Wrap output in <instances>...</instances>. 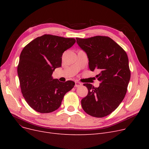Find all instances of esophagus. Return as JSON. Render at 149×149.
<instances>
[{"label":"esophagus","mask_w":149,"mask_h":149,"mask_svg":"<svg viewBox=\"0 0 149 149\" xmlns=\"http://www.w3.org/2000/svg\"><path fill=\"white\" fill-rule=\"evenodd\" d=\"M81 86H82V84L79 81H75V87L78 88V87H80Z\"/></svg>","instance_id":"obj_1"}]
</instances>
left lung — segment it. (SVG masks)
<instances>
[{
    "label": "left lung",
    "mask_w": 149,
    "mask_h": 149,
    "mask_svg": "<svg viewBox=\"0 0 149 149\" xmlns=\"http://www.w3.org/2000/svg\"><path fill=\"white\" fill-rule=\"evenodd\" d=\"M76 40L87 54L90 70H98L96 77L101 82L98 88L91 84H83L88 93L81 100L82 108L91 116L102 118L113 112L126 94L130 79L127 55L109 37L98 36Z\"/></svg>",
    "instance_id": "8db88e82"
}]
</instances>
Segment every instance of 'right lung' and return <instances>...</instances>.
Listing matches in <instances>:
<instances>
[{"mask_svg": "<svg viewBox=\"0 0 149 149\" xmlns=\"http://www.w3.org/2000/svg\"><path fill=\"white\" fill-rule=\"evenodd\" d=\"M75 43L73 38L45 34L23 49L17 66L22 95L36 111L46 113L59 108L66 93L75 85L73 81L53 79L56 68L61 66L63 53Z\"/></svg>", "mask_w": 149, "mask_h": 149, "instance_id": "1", "label": "right lung"}]
</instances>
